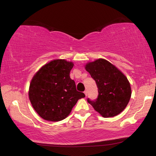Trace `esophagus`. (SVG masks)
Segmentation results:
<instances>
[{"label": "esophagus", "mask_w": 156, "mask_h": 156, "mask_svg": "<svg viewBox=\"0 0 156 156\" xmlns=\"http://www.w3.org/2000/svg\"><path fill=\"white\" fill-rule=\"evenodd\" d=\"M84 94H85L86 97H87V90H85V91L84 92Z\"/></svg>", "instance_id": "esophagus-1"}]
</instances>
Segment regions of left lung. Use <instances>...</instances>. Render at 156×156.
I'll list each match as a JSON object with an SVG mask.
<instances>
[{"instance_id": "8db88e82", "label": "left lung", "mask_w": 156, "mask_h": 156, "mask_svg": "<svg viewBox=\"0 0 156 156\" xmlns=\"http://www.w3.org/2000/svg\"><path fill=\"white\" fill-rule=\"evenodd\" d=\"M85 69L97 83V100L88 102L105 118L112 117L124 110L131 96L130 83L126 76L113 64L100 58L85 66Z\"/></svg>"}]
</instances>
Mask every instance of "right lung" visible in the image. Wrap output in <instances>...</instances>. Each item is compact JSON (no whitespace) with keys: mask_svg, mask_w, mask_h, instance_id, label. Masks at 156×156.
I'll list each match as a JSON object with an SVG mask.
<instances>
[{"mask_svg":"<svg viewBox=\"0 0 156 156\" xmlns=\"http://www.w3.org/2000/svg\"><path fill=\"white\" fill-rule=\"evenodd\" d=\"M74 64L57 59L43 66L29 85V98L35 111L46 121H59L70 113L76 102L85 97L76 90L69 77Z\"/></svg>","mask_w":156,"mask_h":156,"instance_id":"right-lung-1","label":"right lung"}]
</instances>
